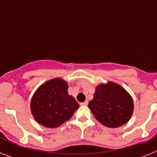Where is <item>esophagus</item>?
Returning <instances> with one entry per match:
<instances>
[{
  "label": "esophagus",
  "instance_id": "obj_1",
  "mask_svg": "<svg viewBox=\"0 0 157 157\" xmlns=\"http://www.w3.org/2000/svg\"><path fill=\"white\" fill-rule=\"evenodd\" d=\"M80 105H84V106H86V105H88V101H84V102L81 103V104H80Z\"/></svg>",
  "mask_w": 157,
  "mask_h": 157
}]
</instances>
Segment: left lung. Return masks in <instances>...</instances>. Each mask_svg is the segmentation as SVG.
I'll return each mask as SVG.
<instances>
[{"label": "left lung", "instance_id": "8db88e82", "mask_svg": "<svg viewBox=\"0 0 157 157\" xmlns=\"http://www.w3.org/2000/svg\"><path fill=\"white\" fill-rule=\"evenodd\" d=\"M99 123L115 128L127 123L134 112V101L125 89L113 82L96 86L94 98L88 105Z\"/></svg>", "mask_w": 157, "mask_h": 157}]
</instances>
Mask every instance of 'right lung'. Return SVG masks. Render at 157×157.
Here are the masks:
<instances>
[{"label":"right lung","instance_id":"right-lung-1","mask_svg":"<svg viewBox=\"0 0 157 157\" xmlns=\"http://www.w3.org/2000/svg\"><path fill=\"white\" fill-rule=\"evenodd\" d=\"M67 90L68 84L60 78L46 81L37 89L30 101V111L38 124L56 128L71 118L79 105Z\"/></svg>","mask_w":157,"mask_h":157}]
</instances>
